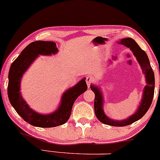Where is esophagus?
Wrapping results in <instances>:
<instances>
[{"label": "esophagus", "mask_w": 160, "mask_h": 160, "mask_svg": "<svg viewBox=\"0 0 160 160\" xmlns=\"http://www.w3.org/2000/svg\"><path fill=\"white\" fill-rule=\"evenodd\" d=\"M86 83H87L88 87L89 88V87H90V86H91V84H92V81H93V78H92V77H90V76L86 77Z\"/></svg>", "instance_id": "34e87169"}]
</instances>
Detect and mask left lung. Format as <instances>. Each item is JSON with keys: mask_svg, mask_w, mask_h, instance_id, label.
<instances>
[{"mask_svg": "<svg viewBox=\"0 0 160 160\" xmlns=\"http://www.w3.org/2000/svg\"><path fill=\"white\" fill-rule=\"evenodd\" d=\"M121 45H124L125 47L129 48L133 53V55L136 57V59L139 63L142 70V72L145 75L146 83L147 85L145 86L143 90L142 99L137 110L133 115H130L127 119L122 121H115L108 118L104 113L103 109V98L102 95L101 88L95 85H91L90 88L95 93V115L100 122L103 124L110 125L113 127H123L132 124L136 121L139 120L145 115L147 112L150 107H151L152 101H153V95H154V87H155V79L154 73L152 69L151 64H150L149 59H148L147 53H145L141 48L138 45V44L131 38H122L118 42Z\"/></svg>", "mask_w": 160, "mask_h": 160, "instance_id": "left-lung-1", "label": "left lung"}]
</instances>
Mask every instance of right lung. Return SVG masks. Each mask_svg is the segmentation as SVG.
Here are the masks:
<instances>
[{"instance_id": "obj_1", "label": "right lung", "mask_w": 160, "mask_h": 160, "mask_svg": "<svg viewBox=\"0 0 160 160\" xmlns=\"http://www.w3.org/2000/svg\"><path fill=\"white\" fill-rule=\"evenodd\" d=\"M58 52L53 42L36 41L30 43L11 65L9 72L8 97L17 113L26 122L39 128H53L65 124L72 114L73 104L81 94L87 90L86 78H82L73 87L66 90L62 95L59 107L50 114H41L29 107L21 95V80L38 55L50 56Z\"/></svg>"}]
</instances>
